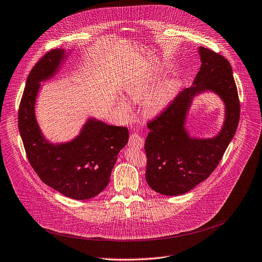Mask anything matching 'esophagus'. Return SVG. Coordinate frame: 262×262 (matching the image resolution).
<instances>
[{
	"instance_id": "34e87169",
	"label": "esophagus",
	"mask_w": 262,
	"mask_h": 262,
	"mask_svg": "<svg viewBox=\"0 0 262 262\" xmlns=\"http://www.w3.org/2000/svg\"><path fill=\"white\" fill-rule=\"evenodd\" d=\"M129 144L131 147L135 149H143L144 148V138L137 133H132L129 138Z\"/></svg>"
}]
</instances>
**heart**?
<instances>
[{
	"instance_id": "heart-1",
	"label": "heart",
	"mask_w": 262,
	"mask_h": 262,
	"mask_svg": "<svg viewBox=\"0 0 262 262\" xmlns=\"http://www.w3.org/2000/svg\"><path fill=\"white\" fill-rule=\"evenodd\" d=\"M155 82L153 76H144L133 82L126 87V93L135 102H142L147 95L152 84ZM177 85L173 79L165 80L164 83L157 86L145 99V110L148 114H156L162 111L171 102L175 95ZM120 106L128 109V104L124 100L120 102Z\"/></svg>"
}]
</instances>
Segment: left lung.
Listing matches in <instances>:
<instances>
[{"mask_svg": "<svg viewBox=\"0 0 262 262\" xmlns=\"http://www.w3.org/2000/svg\"><path fill=\"white\" fill-rule=\"evenodd\" d=\"M201 67L193 86L179 92L172 102L147 123L146 179L155 192L182 195L207 179L223 158L235 135L240 103L232 67L221 54L199 47ZM205 90L216 92L226 104V122L214 139H191L184 130L191 98Z\"/></svg>", "mask_w": 262, "mask_h": 262, "instance_id": "8db88e82", "label": "left lung"}]
</instances>
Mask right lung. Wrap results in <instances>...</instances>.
<instances>
[{
  "label": "right lung",
  "mask_w": 262,
  "mask_h": 262,
  "mask_svg": "<svg viewBox=\"0 0 262 262\" xmlns=\"http://www.w3.org/2000/svg\"><path fill=\"white\" fill-rule=\"evenodd\" d=\"M63 49L44 54L30 71L18 107V130L27 158L42 182L72 199H89L109 184L118 152L128 143L127 127L89 119L72 142L49 144L34 116L39 83L51 77L64 57Z\"/></svg>",
  "instance_id": "obj_1"
}]
</instances>
